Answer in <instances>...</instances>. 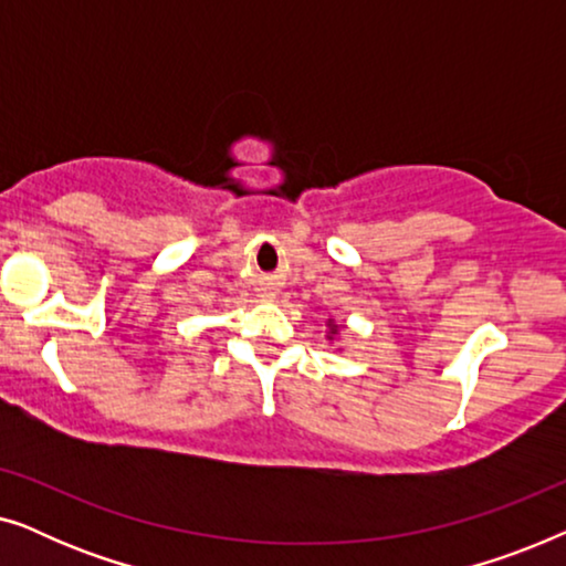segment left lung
<instances>
[{
	"instance_id": "obj_1",
	"label": "left lung",
	"mask_w": 566,
	"mask_h": 566,
	"mask_svg": "<svg viewBox=\"0 0 566 566\" xmlns=\"http://www.w3.org/2000/svg\"><path fill=\"white\" fill-rule=\"evenodd\" d=\"M337 329H339V327H337V324H335V322H329V335H327V337H329V339H332V337H335V335H337Z\"/></svg>"
}]
</instances>
